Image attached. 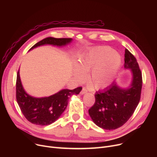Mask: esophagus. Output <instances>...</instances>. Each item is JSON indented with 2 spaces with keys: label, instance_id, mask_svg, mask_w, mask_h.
Segmentation results:
<instances>
[{
  "label": "esophagus",
  "instance_id": "esophagus-1",
  "mask_svg": "<svg viewBox=\"0 0 157 157\" xmlns=\"http://www.w3.org/2000/svg\"><path fill=\"white\" fill-rule=\"evenodd\" d=\"M86 93H87V90H86V89L85 88H83V89H82V90H81V92H80L81 95H84V94H85Z\"/></svg>",
  "mask_w": 157,
  "mask_h": 157
}]
</instances>
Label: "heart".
<instances>
[{
	"label": "heart",
	"mask_w": 157,
	"mask_h": 157,
	"mask_svg": "<svg viewBox=\"0 0 157 157\" xmlns=\"http://www.w3.org/2000/svg\"><path fill=\"white\" fill-rule=\"evenodd\" d=\"M121 65V56L108 46L90 49L81 57L74 71L77 81H83L89 74L90 84L95 89H104L112 84Z\"/></svg>",
	"instance_id": "obj_1"
}]
</instances>
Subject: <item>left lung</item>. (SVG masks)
Instances as JSON below:
<instances>
[{
	"label": "left lung",
	"mask_w": 157,
	"mask_h": 157,
	"mask_svg": "<svg viewBox=\"0 0 157 157\" xmlns=\"http://www.w3.org/2000/svg\"><path fill=\"white\" fill-rule=\"evenodd\" d=\"M125 69H130L132 79L127 88L116 81L95 94V102L88 110L95 124L105 130L117 129L128 120L139 102L142 89V74L134 56L125 50Z\"/></svg>",
	"instance_id": "8db88e82"
}]
</instances>
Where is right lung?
<instances>
[{"instance_id": "right-lung-1", "label": "right lung", "mask_w": 157, "mask_h": 157, "mask_svg": "<svg viewBox=\"0 0 157 157\" xmlns=\"http://www.w3.org/2000/svg\"><path fill=\"white\" fill-rule=\"evenodd\" d=\"M71 38L46 37L33 46L29 51L44 45L62 47L71 43ZM16 101L20 108L27 120L33 124L48 125L60 118L65 110L72 95H78L82 88L74 90L62 89L52 95L44 97H35L28 94L25 90L20 76V70L17 73L16 85Z\"/></svg>"}]
</instances>
